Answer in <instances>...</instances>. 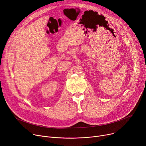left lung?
Listing matches in <instances>:
<instances>
[{
    "mask_svg": "<svg viewBox=\"0 0 146 146\" xmlns=\"http://www.w3.org/2000/svg\"><path fill=\"white\" fill-rule=\"evenodd\" d=\"M91 12H93V11H91ZM94 13H97V12H94Z\"/></svg>",
    "mask_w": 146,
    "mask_h": 146,
    "instance_id": "8db88e82",
    "label": "left lung"
}]
</instances>
